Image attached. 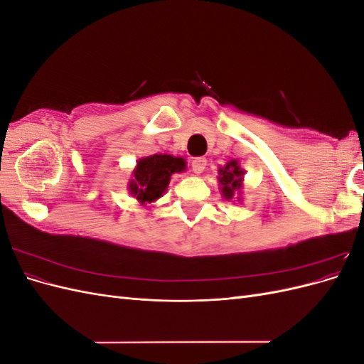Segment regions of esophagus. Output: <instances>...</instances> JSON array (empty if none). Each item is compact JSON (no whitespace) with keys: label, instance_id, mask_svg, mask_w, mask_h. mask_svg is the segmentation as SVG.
I'll return each instance as SVG.
<instances>
[{"label":"esophagus","instance_id":"obj_1","mask_svg":"<svg viewBox=\"0 0 364 364\" xmlns=\"http://www.w3.org/2000/svg\"><path fill=\"white\" fill-rule=\"evenodd\" d=\"M206 167V159L205 158H196L193 162H191V168L196 174H200Z\"/></svg>","mask_w":364,"mask_h":364}]
</instances>
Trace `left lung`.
Returning <instances> with one entry per match:
<instances>
[{
	"instance_id": "1",
	"label": "left lung",
	"mask_w": 364,
	"mask_h": 364,
	"mask_svg": "<svg viewBox=\"0 0 364 364\" xmlns=\"http://www.w3.org/2000/svg\"><path fill=\"white\" fill-rule=\"evenodd\" d=\"M245 171L240 168L237 161H229L225 167L218 168V183L222 185V194L230 200L235 194L241 193ZM240 199V197H238Z\"/></svg>"
}]
</instances>
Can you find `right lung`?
Instances as JSON below:
<instances>
[{
    "mask_svg": "<svg viewBox=\"0 0 364 364\" xmlns=\"http://www.w3.org/2000/svg\"><path fill=\"white\" fill-rule=\"evenodd\" d=\"M186 168L183 158L171 155H151L136 162V167L129 182V191L135 199L146 205L158 200L167 190L171 174Z\"/></svg>",
    "mask_w": 364,
    "mask_h": 364,
    "instance_id": "add662e5",
    "label": "right lung"
}]
</instances>
